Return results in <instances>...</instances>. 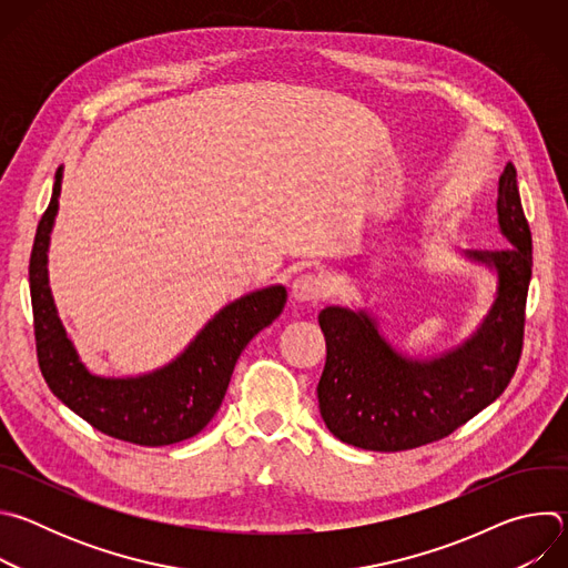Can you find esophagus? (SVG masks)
<instances>
[{
    "label": "esophagus",
    "mask_w": 568,
    "mask_h": 568,
    "mask_svg": "<svg viewBox=\"0 0 568 568\" xmlns=\"http://www.w3.org/2000/svg\"><path fill=\"white\" fill-rule=\"evenodd\" d=\"M292 296L298 303H316L323 296V283L314 274H301L292 281Z\"/></svg>",
    "instance_id": "esophagus-1"
}]
</instances>
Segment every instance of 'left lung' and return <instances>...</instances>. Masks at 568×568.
Masks as SVG:
<instances>
[{
	"mask_svg": "<svg viewBox=\"0 0 568 568\" xmlns=\"http://www.w3.org/2000/svg\"><path fill=\"white\" fill-rule=\"evenodd\" d=\"M497 215L513 247L465 252L471 263L495 270L497 296L460 346L414 359L382 337L366 310H321L326 366L316 395L335 438L371 452L414 449L449 436L506 390L521 357L532 276V237L513 164L499 178Z\"/></svg>",
	"mask_w": 568,
	"mask_h": 568,
	"instance_id": "1",
	"label": "left lung"
}]
</instances>
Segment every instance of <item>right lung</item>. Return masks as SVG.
<instances>
[{
	"instance_id": "add662e5",
	"label": "right lung",
	"mask_w": 568,
	"mask_h": 568,
	"mask_svg": "<svg viewBox=\"0 0 568 568\" xmlns=\"http://www.w3.org/2000/svg\"><path fill=\"white\" fill-rule=\"evenodd\" d=\"M62 169L38 224L29 263L38 364L51 393L94 429L143 447L173 445L200 434L224 399L245 346L283 312V285L256 290L224 305L171 364L139 377H101L80 362L58 316L47 270Z\"/></svg>"
}]
</instances>
